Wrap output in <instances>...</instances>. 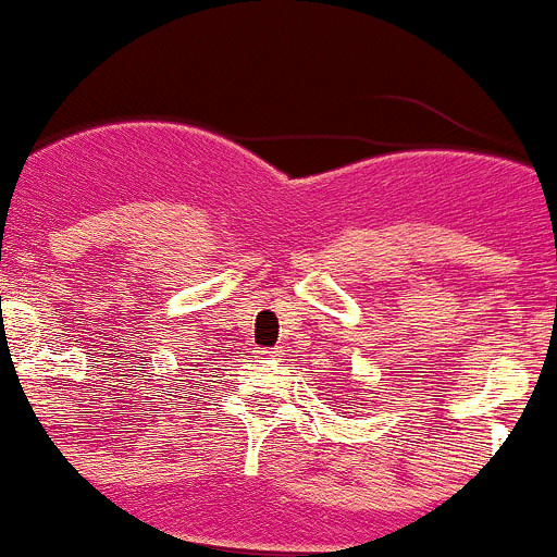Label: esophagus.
<instances>
[{
  "label": "esophagus",
  "mask_w": 557,
  "mask_h": 557,
  "mask_svg": "<svg viewBox=\"0 0 557 557\" xmlns=\"http://www.w3.org/2000/svg\"><path fill=\"white\" fill-rule=\"evenodd\" d=\"M282 354V350L278 348H264V350H259V356H262V359H275V356Z\"/></svg>",
  "instance_id": "34e87169"
}]
</instances>
